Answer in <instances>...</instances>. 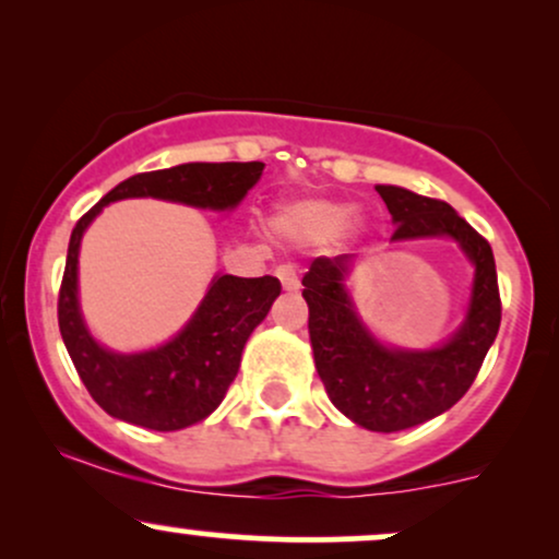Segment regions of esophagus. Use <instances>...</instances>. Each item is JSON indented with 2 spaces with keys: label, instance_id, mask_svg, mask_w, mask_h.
<instances>
[{
  "label": "esophagus",
  "instance_id": "esophagus-1",
  "mask_svg": "<svg viewBox=\"0 0 559 559\" xmlns=\"http://www.w3.org/2000/svg\"><path fill=\"white\" fill-rule=\"evenodd\" d=\"M275 275H278V281L284 284V288H288V292H297L299 288V275L294 265H278L275 267Z\"/></svg>",
  "mask_w": 559,
  "mask_h": 559
}]
</instances>
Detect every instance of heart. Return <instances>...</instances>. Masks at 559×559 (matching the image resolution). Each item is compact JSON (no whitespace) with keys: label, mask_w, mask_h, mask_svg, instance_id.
Listing matches in <instances>:
<instances>
[{"label":"heart","mask_w":559,"mask_h":559,"mask_svg":"<svg viewBox=\"0 0 559 559\" xmlns=\"http://www.w3.org/2000/svg\"><path fill=\"white\" fill-rule=\"evenodd\" d=\"M352 226L346 207L331 199H294L273 210L271 228L281 239L294 243H318L333 234H342Z\"/></svg>","instance_id":"heart-1"}]
</instances>
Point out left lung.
<instances>
[{"instance_id":"8db88e82","label":"left lung","mask_w":559,"mask_h":559,"mask_svg":"<svg viewBox=\"0 0 559 559\" xmlns=\"http://www.w3.org/2000/svg\"><path fill=\"white\" fill-rule=\"evenodd\" d=\"M396 230L391 239L452 236L476 265L463 329L439 349L402 352L378 344L357 320L344 292L349 254L312 260L301 278L310 307L316 368L331 402L368 431L394 433L436 418L476 381L502 320L497 265L489 241L447 202L400 186H376Z\"/></svg>"}]
</instances>
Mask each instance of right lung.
<instances>
[{
	"label": "right lung",
	"instance_id": "right-lung-1",
	"mask_svg": "<svg viewBox=\"0 0 559 559\" xmlns=\"http://www.w3.org/2000/svg\"><path fill=\"white\" fill-rule=\"evenodd\" d=\"M265 163H186L136 173L75 223L68 243L57 320L83 386L105 413L152 431H178L207 418L223 402L241 365L249 333L281 294L278 278L215 275L194 318L173 342L141 355H115L88 336L79 312V247L102 207L128 197H157L191 207L228 210L260 181Z\"/></svg>",
	"mask_w": 559,
	"mask_h": 559
}]
</instances>
